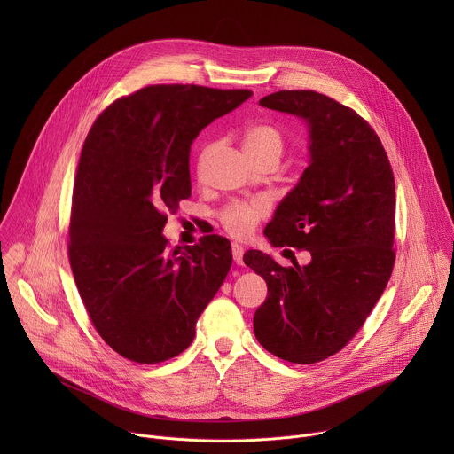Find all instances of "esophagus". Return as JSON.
<instances>
[{"mask_svg":"<svg viewBox=\"0 0 454 454\" xmlns=\"http://www.w3.org/2000/svg\"><path fill=\"white\" fill-rule=\"evenodd\" d=\"M231 254H233V261L237 266H242V256H244V247L237 242L231 244Z\"/></svg>","mask_w":454,"mask_h":454,"instance_id":"obj_1","label":"esophagus"}]
</instances>
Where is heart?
Listing matches in <instances>:
<instances>
[{"mask_svg": "<svg viewBox=\"0 0 454 454\" xmlns=\"http://www.w3.org/2000/svg\"><path fill=\"white\" fill-rule=\"evenodd\" d=\"M242 149L246 154L254 160L264 154H282L284 138L278 129L271 123H253L242 135ZM208 149L200 154L198 170L201 172L207 160ZM268 214V203L264 200H254L247 203H233L221 214L224 228L235 237H246L254 224Z\"/></svg>", "mask_w": 454, "mask_h": 454, "instance_id": "1", "label": "heart"}]
</instances>
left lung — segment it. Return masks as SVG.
I'll return each mask as SVG.
<instances>
[{"instance_id":"obj_1","label":"left lung","mask_w":454,"mask_h":454,"mask_svg":"<svg viewBox=\"0 0 454 454\" xmlns=\"http://www.w3.org/2000/svg\"><path fill=\"white\" fill-rule=\"evenodd\" d=\"M262 107L301 118L309 167L275 210L264 235L307 249L310 262L282 268L249 249L244 264L268 284L253 317L273 356L310 364L340 352L390 280L395 253V181L373 129L350 107L316 91H277Z\"/></svg>"}]
</instances>
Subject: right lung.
Masks as SVG:
<instances>
[{"instance_id": "obj_1", "label": "right lung", "mask_w": 454, "mask_h": 454, "mask_svg": "<svg viewBox=\"0 0 454 454\" xmlns=\"http://www.w3.org/2000/svg\"><path fill=\"white\" fill-rule=\"evenodd\" d=\"M247 90L149 86L113 102L84 142L70 223V264L102 340L153 364L179 356L231 268V246L207 235L167 247L163 228L190 198V145Z\"/></svg>"}]
</instances>
